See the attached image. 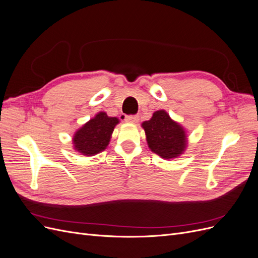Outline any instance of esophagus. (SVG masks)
I'll return each mask as SVG.
<instances>
[{"label": "esophagus", "mask_w": 258, "mask_h": 258, "mask_svg": "<svg viewBox=\"0 0 258 258\" xmlns=\"http://www.w3.org/2000/svg\"><path fill=\"white\" fill-rule=\"evenodd\" d=\"M138 120H139V116L138 115H127L126 116V121L138 122Z\"/></svg>", "instance_id": "esophagus-1"}]
</instances>
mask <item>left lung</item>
<instances>
[{
  "label": "left lung",
  "mask_w": 258,
  "mask_h": 258,
  "mask_svg": "<svg viewBox=\"0 0 258 258\" xmlns=\"http://www.w3.org/2000/svg\"><path fill=\"white\" fill-rule=\"evenodd\" d=\"M146 141L152 152L160 157L171 159L181 155L186 147L184 129L170 118L166 111H157L142 123Z\"/></svg>",
  "instance_id": "obj_1"
}]
</instances>
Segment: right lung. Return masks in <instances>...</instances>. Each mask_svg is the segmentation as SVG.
Returning <instances> with one entry per match:
<instances>
[{"mask_svg":"<svg viewBox=\"0 0 258 258\" xmlns=\"http://www.w3.org/2000/svg\"><path fill=\"white\" fill-rule=\"evenodd\" d=\"M118 121L116 117H108L106 113L100 112L75 134L73 138L75 150L87 156L104 151Z\"/></svg>","mask_w":258,"mask_h":258,"instance_id":"1","label":"right lung"}]
</instances>
